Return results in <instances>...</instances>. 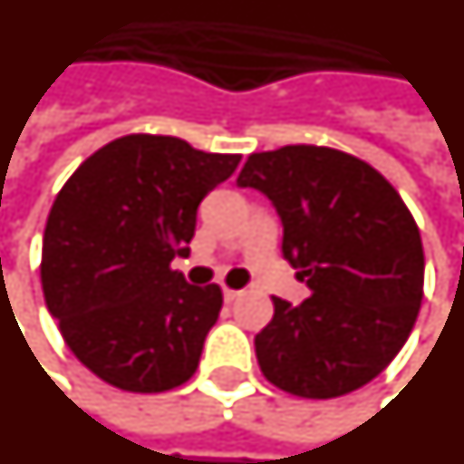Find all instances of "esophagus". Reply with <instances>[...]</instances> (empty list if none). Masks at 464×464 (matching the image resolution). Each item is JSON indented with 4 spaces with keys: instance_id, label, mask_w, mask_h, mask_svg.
<instances>
[{
    "instance_id": "34e87169",
    "label": "esophagus",
    "mask_w": 464,
    "mask_h": 464,
    "mask_svg": "<svg viewBox=\"0 0 464 464\" xmlns=\"http://www.w3.org/2000/svg\"><path fill=\"white\" fill-rule=\"evenodd\" d=\"M236 297H241V290H231V287H223V300L233 302Z\"/></svg>"
}]
</instances>
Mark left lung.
Here are the masks:
<instances>
[{"instance_id": "8db88e82", "label": "left lung", "mask_w": 464, "mask_h": 464, "mask_svg": "<svg viewBox=\"0 0 464 464\" xmlns=\"http://www.w3.org/2000/svg\"><path fill=\"white\" fill-rule=\"evenodd\" d=\"M238 187L266 194L283 221V256L312 295L273 297L256 334L260 372L300 398H337L376 379L406 344L423 300L413 216L372 164L332 147L250 154Z\"/></svg>"}]
</instances>
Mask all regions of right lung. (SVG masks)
<instances>
[{"label": "right lung", "mask_w": 464, "mask_h": 464, "mask_svg": "<svg viewBox=\"0 0 464 464\" xmlns=\"http://www.w3.org/2000/svg\"><path fill=\"white\" fill-rule=\"evenodd\" d=\"M241 154L167 135H125L91 154L51 206L41 285L75 359L110 386L162 393L194 376L221 312L218 285L171 270L204 197Z\"/></svg>", "instance_id": "right-lung-1"}]
</instances>
